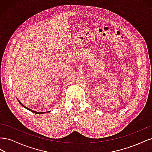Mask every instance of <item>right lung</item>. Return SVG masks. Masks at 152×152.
Here are the masks:
<instances>
[{"label": "right lung", "instance_id": "right-lung-1", "mask_svg": "<svg viewBox=\"0 0 152 152\" xmlns=\"http://www.w3.org/2000/svg\"><path fill=\"white\" fill-rule=\"evenodd\" d=\"M18 102H19V103L23 106V107H25V108H26L27 110H30V111H31V112H33V113H37V114H42V113H47V112H35V111H34V110H31V109H30V108H27V107H25V105H23V104L20 102V101L19 100H18Z\"/></svg>", "mask_w": 152, "mask_h": 152}]
</instances>
